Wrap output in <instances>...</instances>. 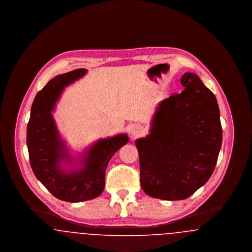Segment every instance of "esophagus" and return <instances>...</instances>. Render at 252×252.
Wrapping results in <instances>:
<instances>
[{
    "mask_svg": "<svg viewBox=\"0 0 252 252\" xmlns=\"http://www.w3.org/2000/svg\"><path fill=\"white\" fill-rule=\"evenodd\" d=\"M143 133H144V128H143L141 126H139V125H135V126L132 127V137H134V138L139 137V136H141Z\"/></svg>",
    "mask_w": 252,
    "mask_h": 252,
    "instance_id": "esophagus-1",
    "label": "esophagus"
}]
</instances>
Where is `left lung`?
<instances>
[{"label": "left lung", "mask_w": 252, "mask_h": 252, "mask_svg": "<svg viewBox=\"0 0 252 252\" xmlns=\"http://www.w3.org/2000/svg\"><path fill=\"white\" fill-rule=\"evenodd\" d=\"M180 94L162 100L150 134L138 139L141 186L152 197L182 200L202 187L216 167L222 126L215 94L185 72Z\"/></svg>", "instance_id": "1"}]
</instances>
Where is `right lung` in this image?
Wrapping results in <instances>:
<instances>
[{
	"instance_id": "right-lung-1",
	"label": "right lung",
	"mask_w": 252,
	"mask_h": 252,
	"mask_svg": "<svg viewBox=\"0 0 252 252\" xmlns=\"http://www.w3.org/2000/svg\"><path fill=\"white\" fill-rule=\"evenodd\" d=\"M86 69L60 74L37 93L31 107L26 143L32 170L45 188L63 201L81 202L99 196L105 188L108 161L128 143L126 134L102 139L91 145L76 160L72 158L61 140L52 111L64 88L83 77ZM73 169L67 171L63 163Z\"/></svg>"
}]
</instances>
